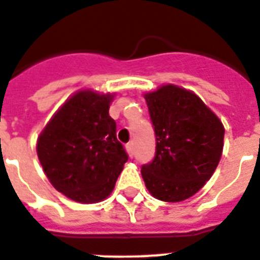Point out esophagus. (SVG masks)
Masks as SVG:
<instances>
[{
    "label": "esophagus",
    "mask_w": 260,
    "mask_h": 260,
    "mask_svg": "<svg viewBox=\"0 0 260 260\" xmlns=\"http://www.w3.org/2000/svg\"><path fill=\"white\" fill-rule=\"evenodd\" d=\"M126 151H127L130 157H134V146H133V143L126 144Z\"/></svg>",
    "instance_id": "obj_1"
}]
</instances>
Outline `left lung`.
<instances>
[{
	"label": "left lung",
	"instance_id": "left-lung-1",
	"mask_svg": "<svg viewBox=\"0 0 260 260\" xmlns=\"http://www.w3.org/2000/svg\"><path fill=\"white\" fill-rule=\"evenodd\" d=\"M156 135V152L142 167L153 198L182 202L204 186L219 164L224 126L191 91L167 84L144 95Z\"/></svg>",
	"mask_w": 260,
	"mask_h": 260
}]
</instances>
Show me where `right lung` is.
<instances>
[{
	"instance_id": "1",
	"label": "right lung",
	"mask_w": 260,
	"mask_h": 260,
	"mask_svg": "<svg viewBox=\"0 0 260 260\" xmlns=\"http://www.w3.org/2000/svg\"><path fill=\"white\" fill-rule=\"evenodd\" d=\"M113 95L84 89L52 117L38 139L40 164L57 191L79 203H96L113 191L127 161L109 116Z\"/></svg>"
}]
</instances>
